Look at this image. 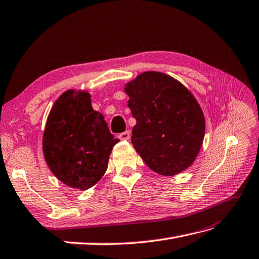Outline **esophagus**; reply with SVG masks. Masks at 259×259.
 <instances>
[{"instance_id": "obj_1", "label": "esophagus", "mask_w": 259, "mask_h": 259, "mask_svg": "<svg viewBox=\"0 0 259 259\" xmlns=\"http://www.w3.org/2000/svg\"><path fill=\"white\" fill-rule=\"evenodd\" d=\"M118 137H119L120 140H123V141H127V140H130V137H131V132L130 131H125V132H123V133H120L118 135Z\"/></svg>"}]
</instances>
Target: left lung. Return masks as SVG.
<instances>
[{"label":"left lung","instance_id":"obj_1","mask_svg":"<svg viewBox=\"0 0 259 259\" xmlns=\"http://www.w3.org/2000/svg\"><path fill=\"white\" fill-rule=\"evenodd\" d=\"M136 119L132 144L152 171L172 177L192 164L201 149L205 120L188 88L166 73L145 71L126 83Z\"/></svg>","mask_w":259,"mask_h":259}]
</instances>
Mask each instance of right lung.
Wrapping results in <instances>:
<instances>
[{"instance_id": "add662e5", "label": "right lung", "mask_w": 259, "mask_h": 259, "mask_svg": "<svg viewBox=\"0 0 259 259\" xmlns=\"http://www.w3.org/2000/svg\"><path fill=\"white\" fill-rule=\"evenodd\" d=\"M114 139L104 116L92 107L91 95L69 89L52 106L42 140L45 160L66 186L87 190L107 170Z\"/></svg>"}]
</instances>
